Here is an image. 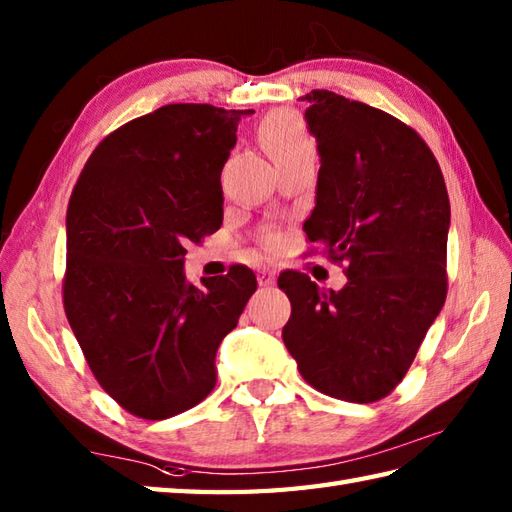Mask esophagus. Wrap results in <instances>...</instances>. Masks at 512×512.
<instances>
[{"instance_id":"34e87169","label":"esophagus","mask_w":512,"mask_h":512,"mask_svg":"<svg viewBox=\"0 0 512 512\" xmlns=\"http://www.w3.org/2000/svg\"><path fill=\"white\" fill-rule=\"evenodd\" d=\"M275 270H270V268H262L257 273V281H259V286H273L275 284Z\"/></svg>"}]
</instances>
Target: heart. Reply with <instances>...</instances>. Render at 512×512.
<instances>
[{
	"mask_svg": "<svg viewBox=\"0 0 512 512\" xmlns=\"http://www.w3.org/2000/svg\"><path fill=\"white\" fill-rule=\"evenodd\" d=\"M262 140L268 149L270 158L277 162H286L292 158L314 154V140L308 134L301 118L290 112H277L262 125Z\"/></svg>",
	"mask_w": 512,
	"mask_h": 512,
	"instance_id": "1",
	"label": "heart"
}]
</instances>
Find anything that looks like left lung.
<instances>
[{"label":"left lung","mask_w":512,"mask_h":512,"mask_svg":"<svg viewBox=\"0 0 512 512\" xmlns=\"http://www.w3.org/2000/svg\"><path fill=\"white\" fill-rule=\"evenodd\" d=\"M317 206L303 224L347 284L325 292L286 270L284 343L314 389L347 402L394 391L447 299L449 193L436 156L405 123L372 105L312 90Z\"/></svg>","instance_id":"obj_1"}]
</instances>
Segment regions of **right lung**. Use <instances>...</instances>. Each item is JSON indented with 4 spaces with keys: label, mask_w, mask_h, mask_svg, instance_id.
I'll return each instance as SVG.
<instances>
[{
    "label": "right lung",
    "mask_w": 512,
    "mask_h": 512,
    "mask_svg": "<svg viewBox=\"0 0 512 512\" xmlns=\"http://www.w3.org/2000/svg\"><path fill=\"white\" fill-rule=\"evenodd\" d=\"M255 110L171 103L118 127L85 162L65 215L63 308L94 378L165 420L215 387V354L257 290L253 270L184 277L187 244L224 217L222 169Z\"/></svg>",
    "instance_id": "obj_1"
}]
</instances>
